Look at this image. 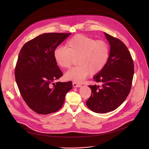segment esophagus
I'll return each mask as SVG.
<instances>
[{"label": "esophagus", "mask_w": 149, "mask_h": 149, "mask_svg": "<svg viewBox=\"0 0 149 149\" xmlns=\"http://www.w3.org/2000/svg\"><path fill=\"white\" fill-rule=\"evenodd\" d=\"M73 86L74 87H75V88H79V87H81V85L79 84L76 83V82H73Z\"/></svg>", "instance_id": "34e87169"}]
</instances>
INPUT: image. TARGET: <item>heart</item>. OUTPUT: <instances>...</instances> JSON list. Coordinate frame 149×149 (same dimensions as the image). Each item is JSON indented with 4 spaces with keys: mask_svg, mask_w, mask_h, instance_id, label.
I'll list each match as a JSON object with an SVG mask.
<instances>
[{
    "mask_svg": "<svg viewBox=\"0 0 149 149\" xmlns=\"http://www.w3.org/2000/svg\"><path fill=\"white\" fill-rule=\"evenodd\" d=\"M63 46L57 47L53 57L57 65L63 69L69 68L77 58L79 65L72 68L65 77L76 83H81L91 74L96 75L106 66L109 57V46L103 40H96L83 34L70 38Z\"/></svg>",
    "mask_w": 149,
    "mask_h": 149,
    "instance_id": "obj_1",
    "label": "heart"
}]
</instances>
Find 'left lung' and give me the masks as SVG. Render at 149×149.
Here are the masks:
<instances>
[{
  "label": "left lung",
  "instance_id": "obj_1",
  "mask_svg": "<svg viewBox=\"0 0 149 149\" xmlns=\"http://www.w3.org/2000/svg\"><path fill=\"white\" fill-rule=\"evenodd\" d=\"M110 45L108 61L103 70L93 77L100 85H89L91 95L87 107L96 113H107L120 106L130 92L134 73V63L125 44L104 33Z\"/></svg>",
  "mask_w": 149,
  "mask_h": 149
}]
</instances>
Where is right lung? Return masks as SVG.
<instances>
[{"mask_svg": "<svg viewBox=\"0 0 149 149\" xmlns=\"http://www.w3.org/2000/svg\"><path fill=\"white\" fill-rule=\"evenodd\" d=\"M70 34L44 33L26 43L19 52L15 80L24 101L37 113L58 111L72 88V81L53 83L63 75L53 52Z\"/></svg>", "mask_w": 149, "mask_h": 149, "instance_id": "add662e5", "label": "right lung"}]
</instances>
